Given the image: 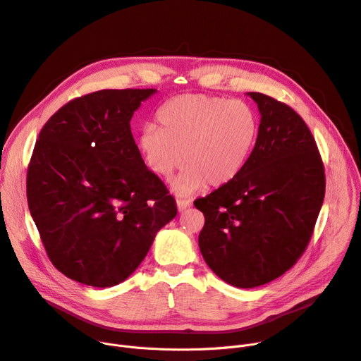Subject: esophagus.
I'll return each instance as SVG.
<instances>
[{
    "mask_svg": "<svg viewBox=\"0 0 361 361\" xmlns=\"http://www.w3.org/2000/svg\"><path fill=\"white\" fill-rule=\"evenodd\" d=\"M191 206V200H187V199H180L177 200V209L178 212H183L185 209H188Z\"/></svg>",
    "mask_w": 361,
    "mask_h": 361,
    "instance_id": "34e87169",
    "label": "esophagus"
}]
</instances>
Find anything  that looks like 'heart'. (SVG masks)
Segmentation results:
<instances>
[{
	"instance_id": "b5f03b06",
	"label": "heart",
	"mask_w": 361,
	"mask_h": 361,
	"mask_svg": "<svg viewBox=\"0 0 361 361\" xmlns=\"http://www.w3.org/2000/svg\"><path fill=\"white\" fill-rule=\"evenodd\" d=\"M159 129L148 125L139 136L147 166L159 178L174 181L177 195L187 196L204 187H221L243 173L255 148L259 120L243 100L206 94H183L158 111Z\"/></svg>"
}]
</instances>
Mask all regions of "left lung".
Listing matches in <instances>:
<instances>
[{
  "label": "left lung",
  "mask_w": 361,
  "mask_h": 361,
  "mask_svg": "<svg viewBox=\"0 0 361 361\" xmlns=\"http://www.w3.org/2000/svg\"><path fill=\"white\" fill-rule=\"evenodd\" d=\"M261 120L243 173L195 202L204 214L200 252L224 281L251 289L292 269L305 252L325 196L324 164L303 118L248 92Z\"/></svg>",
  "instance_id": "left-lung-1"
}]
</instances>
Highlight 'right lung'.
I'll use <instances>...</instances> for the list:
<instances>
[{
	"mask_svg": "<svg viewBox=\"0 0 361 361\" xmlns=\"http://www.w3.org/2000/svg\"><path fill=\"white\" fill-rule=\"evenodd\" d=\"M157 90H102L71 100L39 133L27 203L47 257L71 280L111 287L147 257L176 200L143 162L130 118Z\"/></svg>",
	"mask_w": 361,
	"mask_h": 361,
	"instance_id": "add662e5",
	"label": "right lung"
}]
</instances>
